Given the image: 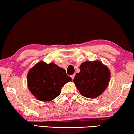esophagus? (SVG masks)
Returning a JSON list of instances; mask_svg holds the SVG:
<instances>
[{"mask_svg": "<svg viewBox=\"0 0 134 134\" xmlns=\"http://www.w3.org/2000/svg\"><path fill=\"white\" fill-rule=\"evenodd\" d=\"M71 79H72V80H73V79H74V78H75V75H71Z\"/></svg>", "mask_w": 134, "mask_h": 134, "instance_id": "34e87169", "label": "esophagus"}]
</instances>
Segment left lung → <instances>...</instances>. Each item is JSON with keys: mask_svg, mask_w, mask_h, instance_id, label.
<instances>
[{"mask_svg": "<svg viewBox=\"0 0 134 134\" xmlns=\"http://www.w3.org/2000/svg\"><path fill=\"white\" fill-rule=\"evenodd\" d=\"M80 72L73 79L80 93L88 98H95L104 92L108 87L110 71L101 61H86L80 66Z\"/></svg>", "mask_w": 134, "mask_h": 134, "instance_id": "1", "label": "left lung"}]
</instances>
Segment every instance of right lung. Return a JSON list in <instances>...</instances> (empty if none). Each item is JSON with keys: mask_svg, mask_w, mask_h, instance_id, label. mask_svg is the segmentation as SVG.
I'll list each match as a JSON object with an SVG mask.
<instances>
[{"mask_svg": "<svg viewBox=\"0 0 134 134\" xmlns=\"http://www.w3.org/2000/svg\"><path fill=\"white\" fill-rule=\"evenodd\" d=\"M72 80L66 71L53 63L41 61L30 69L27 86L30 92L41 101H50L61 93L63 87Z\"/></svg>", "mask_w": 134, "mask_h": 134, "instance_id": "1", "label": "right lung"}]
</instances>
